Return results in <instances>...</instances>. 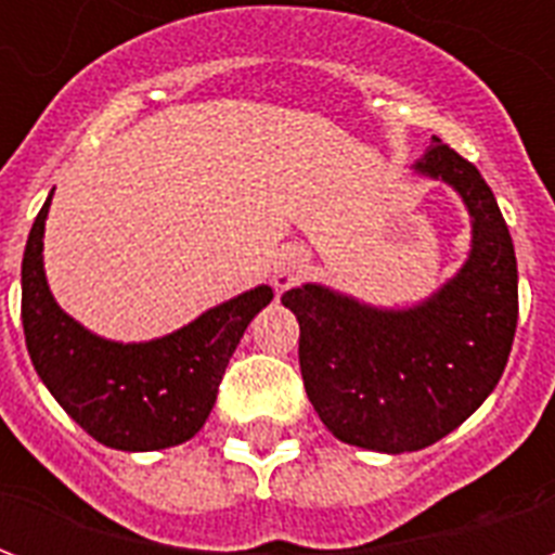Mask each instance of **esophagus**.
I'll return each instance as SVG.
<instances>
[{"label": "esophagus", "mask_w": 555, "mask_h": 555, "mask_svg": "<svg viewBox=\"0 0 555 555\" xmlns=\"http://www.w3.org/2000/svg\"><path fill=\"white\" fill-rule=\"evenodd\" d=\"M306 253H302L300 246H285L279 258L273 261V285L279 291H288L294 288L297 282H300L302 270H306Z\"/></svg>", "instance_id": "obj_1"}]
</instances>
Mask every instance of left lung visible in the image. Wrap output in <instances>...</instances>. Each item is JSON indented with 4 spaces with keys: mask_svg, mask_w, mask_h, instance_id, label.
<instances>
[{
    "mask_svg": "<svg viewBox=\"0 0 555 555\" xmlns=\"http://www.w3.org/2000/svg\"><path fill=\"white\" fill-rule=\"evenodd\" d=\"M416 178L452 186L469 214L457 273L413 306H374L306 282L282 294L300 324V372L336 440L369 452H418L452 434L496 389L517 330V258L478 169L434 145Z\"/></svg>",
    "mask_w": 555,
    "mask_h": 555,
    "instance_id": "1",
    "label": "left lung"
}]
</instances>
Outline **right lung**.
Wrapping results in <instances>:
<instances>
[{
	"label": "right lung",
	"mask_w": 555,
	"mask_h": 555,
	"mask_svg": "<svg viewBox=\"0 0 555 555\" xmlns=\"http://www.w3.org/2000/svg\"><path fill=\"white\" fill-rule=\"evenodd\" d=\"M43 202L23 253V333L31 365L67 416L118 452H159L195 437L217 404L222 374L255 314L273 300L255 285L175 333L115 341L55 302L43 270Z\"/></svg>",
	"instance_id": "obj_1"
}]
</instances>
